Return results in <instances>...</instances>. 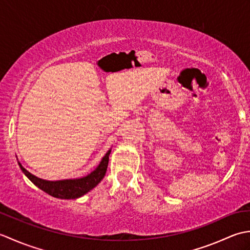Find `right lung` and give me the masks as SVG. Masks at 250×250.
Listing matches in <instances>:
<instances>
[{"label": "right lung", "instance_id": "right-lung-1", "mask_svg": "<svg viewBox=\"0 0 250 250\" xmlns=\"http://www.w3.org/2000/svg\"><path fill=\"white\" fill-rule=\"evenodd\" d=\"M111 148L105 153V156L102 158V160L99 163V166L95 167L91 173H89L86 176L79 178H71V179H61V180H46L36 177L35 175L31 174L29 171L21 166V163L18 161L21 171L28 177L36 187H39L41 190L45 191L46 193L55 196L58 199H77L81 198L83 194L88 193L90 190H92L94 187L101 183L106 174L107 169L109 155ZM18 160V159H17Z\"/></svg>", "mask_w": 250, "mask_h": 250}]
</instances>
